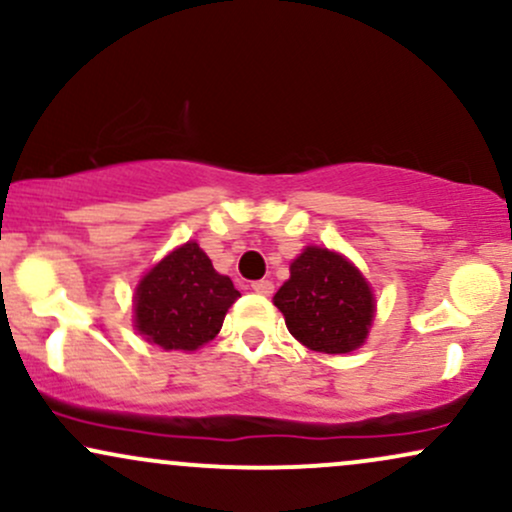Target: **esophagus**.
Segmentation results:
<instances>
[{
  "label": "esophagus",
  "mask_w": 512,
  "mask_h": 512,
  "mask_svg": "<svg viewBox=\"0 0 512 512\" xmlns=\"http://www.w3.org/2000/svg\"><path fill=\"white\" fill-rule=\"evenodd\" d=\"M252 291L260 293V296H272L274 293V284L269 279H260V281H252Z\"/></svg>",
  "instance_id": "esophagus-1"
}]
</instances>
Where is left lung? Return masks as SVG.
I'll return each instance as SVG.
<instances>
[{
  "label": "left lung",
  "mask_w": 512,
  "mask_h": 512,
  "mask_svg": "<svg viewBox=\"0 0 512 512\" xmlns=\"http://www.w3.org/2000/svg\"><path fill=\"white\" fill-rule=\"evenodd\" d=\"M274 305L298 342L325 354L358 349L375 310L368 281L327 248H305L291 262V279L276 291Z\"/></svg>",
  "instance_id": "8db88e82"
}]
</instances>
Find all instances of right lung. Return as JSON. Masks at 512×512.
Returning a JSON list of instances; mask_svg holds the SVG:
<instances>
[{
  "mask_svg": "<svg viewBox=\"0 0 512 512\" xmlns=\"http://www.w3.org/2000/svg\"><path fill=\"white\" fill-rule=\"evenodd\" d=\"M240 293L197 243H185L151 269L134 293V325L166 351H195L211 342Z\"/></svg>",
  "mask_w": 512,
  "mask_h": 512,
  "instance_id": "right-lung-1",
  "label": "right lung"
}]
</instances>
